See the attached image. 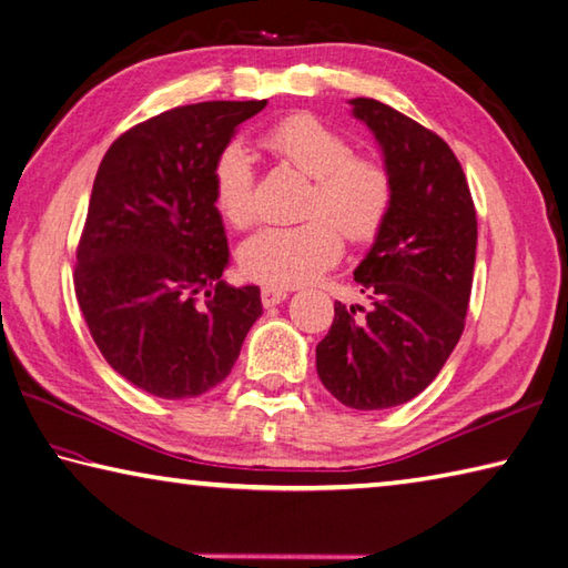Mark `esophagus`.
<instances>
[{
  "label": "esophagus",
  "instance_id": "34e87169",
  "mask_svg": "<svg viewBox=\"0 0 568 568\" xmlns=\"http://www.w3.org/2000/svg\"><path fill=\"white\" fill-rule=\"evenodd\" d=\"M285 297H287L285 287H277V285H263L261 287V300H263L265 307H273L277 303H283Z\"/></svg>",
  "mask_w": 568,
  "mask_h": 568
}]
</instances>
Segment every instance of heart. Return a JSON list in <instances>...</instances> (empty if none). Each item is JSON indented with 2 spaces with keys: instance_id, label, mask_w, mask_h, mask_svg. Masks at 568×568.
Listing matches in <instances>:
<instances>
[{
  "instance_id": "b5f03b06",
  "label": "heart",
  "mask_w": 568,
  "mask_h": 568,
  "mask_svg": "<svg viewBox=\"0 0 568 568\" xmlns=\"http://www.w3.org/2000/svg\"><path fill=\"white\" fill-rule=\"evenodd\" d=\"M261 148L313 180L307 221L263 226L243 241L241 268L268 285H300L327 271L342 253V236L369 243L379 236L394 204L392 174L382 162L354 154L349 140L315 115H287L261 135ZM253 160L239 142L226 144L211 166V199L233 229L255 219Z\"/></svg>"
}]
</instances>
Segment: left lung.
I'll use <instances>...</instances> for the list:
<instances>
[{
  "mask_svg": "<svg viewBox=\"0 0 568 568\" xmlns=\"http://www.w3.org/2000/svg\"><path fill=\"white\" fill-rule=\"evenodd\" d=\"M349 103L384 152L394 204L354 271L369 307L335 303L332 327L317 344V374L344 406L379 410L424 392L458 344L477 219L446 140L374 98Z\"/></svg>",
  "mask_w": 568,
  "mask_h": 568,
  "instance_id": "8db88e82",
  "label": "left lung"
}]
</instances>
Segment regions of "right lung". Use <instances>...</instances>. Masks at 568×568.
<instances>
[{
	"mask_svg": "<svg viewBox=\"0 0 568 568\" xmlns=\"http://www.w3.org/2000/svg\"><path fill=\"white\" fill-rule=\"evenodd\" d=\"M268 100H209L154 115L110 144L75 251V297L100 354L142 392L202 396L231 374L261 291L221 281L224 224L211 166Z\"/></svg>",
	"mask_w": 568,
	"mask_h": 568,
	"instance_id": "add662e5",
	"label": "right lung"
}]
</instances>
